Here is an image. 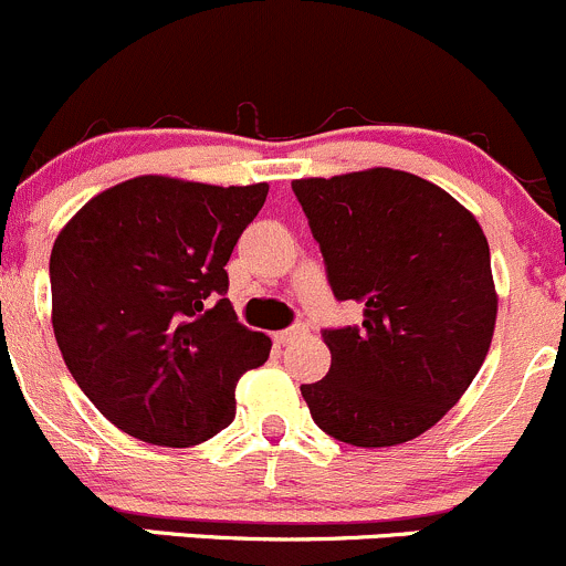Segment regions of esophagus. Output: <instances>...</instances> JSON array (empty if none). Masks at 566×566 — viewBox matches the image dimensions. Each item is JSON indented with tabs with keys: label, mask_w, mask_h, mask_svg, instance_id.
<instances>
[{
	"label": "esophagus",
	"mask_w": 566,
	"mask_h": 566,
	"mask_svg": "<svg viewBox=\"0 0 566 566\" xmlns=\"http://www.w3.org/2000/svg\"><path fill=\"white\" fill-rule=\"evenodd\" d=\"M304 334H306V325L304 323H295V325H290V328L279 331V334L273 336V339H276L279 345H290V342L298 339V336H304Z\"/></svg>",
	"instance_id": "obj_1"
}]
</instances>
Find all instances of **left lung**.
<instances>
[{"label":"left lung","instance_id":"obj_1","mask_svg":"<svg viewBox=\"0 0 566 566\" xmlns=\"http://www.w3.org/2000/svg\"><path fill=\"white\" fill-rule=\"evenodd\" d=\"M331 293L364 319L325 328L331 369L301 386L315 424L350 447L413 441L458 405L495 328L490 247L443 188L397 169L295 180Z\"/></svg>","mask_w":566,"mask_h":566}]
</instances>
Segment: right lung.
Segmentation results:
<instances>
[{
	"instance_id": "right-lung-1",
	"label": "right lung",
	"mask_w": 566,
	"mask_h": 566,
	"mask_svg": "<svg viewBox=\"0 0 566 566\" xmlns=\"http://www.w3.org/2000/svg\"><path fill=\"white\" fill-rule=\"evenodd\" d=\"M268 186L134 177L90 199L49 262L54 336L90 402L128 436L193 447L235 416L271 339L238 323L224 265Z\"/></svg>"
}]
</instances>
